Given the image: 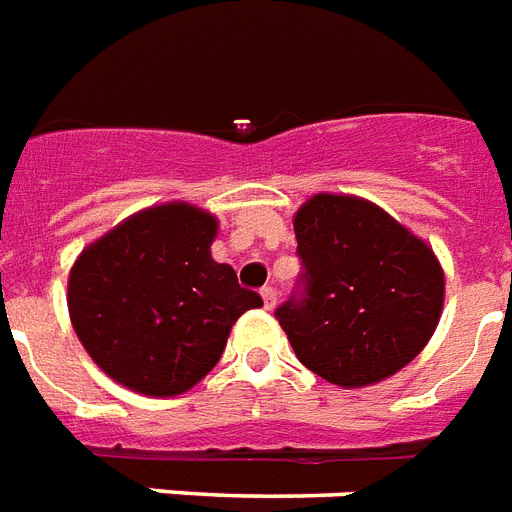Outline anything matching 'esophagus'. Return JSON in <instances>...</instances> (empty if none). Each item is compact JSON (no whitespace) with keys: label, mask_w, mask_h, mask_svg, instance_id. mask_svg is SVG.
Wrapping results in <instances>:
<instances>
[{"label":"esophagus","mask_w":512,"mask_h":512,"mask_svg":"<svg viewBox=\"0 0 512 512\" xmlns=\"http://www.w3.org/2000/svg\"><path fill=\"white\" fill-rule=\"evenodd\" d=\"M261 298H264V306H267V309H275L277 306V290L275 288H264L261 290Z\"/></svg>","instance_id":"obj_1"}]
</instances>
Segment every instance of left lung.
<instances>
[{
	"label": "left lung",
	"instance_id": "left-lung-1",
	"mask_svg": "<svg viewBox=\"0 0 512 512\" xmlns=\"http://www.w3.org/2000/svg\"><path fill=\"white\" fill-rule=\"evenodd\" d=\"M293 227L301 275L275 317L298 362L343 388L410 365L444 304V272L431 248L349 195H314Z\"/></svg>",
	"mask_w": 512,
	"mask_h": 512
}]
</instances>
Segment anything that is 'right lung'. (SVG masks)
Instances as JSON below:
<instances>
[{"label":"right lung","mask_w":512,"mask_h":512,"mask_svg":"<svg viewBox=\"0 0 512 512\" xmlns=\"http://www.w3.org/2000/svg\"><path fill=\"white\" fill-rule=\"evenodd\" d=\"M216 219L187 203L147 208L84 248L68 312L89 357L121 386L174 396L219 362L259 293L211 259Z\"/></svg>","instance_id":"right-lung-1"}]
</instances>
